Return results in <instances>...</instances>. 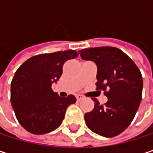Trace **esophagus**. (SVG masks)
<instances>
[{"label": "esophagus", "instance_id": "34e87169", "mask_svg": "<svg viewBox=\"0 0 153 153\" xmlns=\"http://www.w3.org/2000/svg\"><path fill=\"white\" fill-rule=\"evenodd\" d=\"M82 98H83V97H82L81 95H76L77 101H79V100H81Z\"/></svg>", "mask_w": 153, "mask_h": 153}]
</instances>
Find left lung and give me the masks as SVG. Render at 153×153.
<instances>
[{"label": "left lung", "mask_w": 153, "mask_h": 153, "mask_svg": "<svg viewBox=\"0 0 153 153\" xmlns=\"http://www.w3.org/2000/svg\"><path fill=\"white\" fill-rule=\"evenodd\" d=\"M79 53L82 59L97 64V90H104L108 97L105 105L92 98L95 106L84 115L86 125L100 136L116 137L130 125L140 105L141 72L128 55L114 47L84 48Z\"/></svg>", "instance_id": "left-lung-1"}]
</instances>
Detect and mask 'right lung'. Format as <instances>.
<instances>
[{
  "instance_id": "obj_1",
  "label": "right lung",
  "mask_w": 153,
  "mask_h": 153,
  "mask_svg": "<svg viewBox=\"0 0 153 153\" xmlns=\"http://www.w3.org/2000/svg\"><path fill=\"white\" fill-rule=\"evenodd\" d=\"M69 49L41 54L27 59L16 70L11 81L10 101L22 127L34 135L57 128L67 107L76 102L74 95L61 97L51 88L63 74L64 64L78 56Z\"/></svg>"
}]
</instances>
